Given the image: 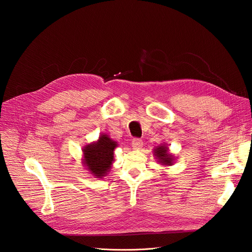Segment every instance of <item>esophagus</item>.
<instances>
[{
	"instance_id": "34e87169",
	"label": "esophagus",
	"mask_w": 252,
	"mask_h": 252,
	"mask_svg": "<svg viewBox=\"0 0 252 252\" xmlns=\"http://www.w3.org/2000/svg\"><path fill=\"white\" fill-rule=\"evenodd\" d=\"M143 146V141L141 138H133L132 140V147L134 149H141Z\"/></svg>"
}]
</instances>
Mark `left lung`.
<instances>
[{"label": "left lung", "instance_id": "8db88e82", "mask_svg": "<svg viewBox=\"0 0 252 252\" xmlns=\"http://www.w3.org/2000/svg\"><path fill=\"white\" fill-rule=\"evenodd\" d=\"M155 156H157L159 159V162L163 164H171L172 163V155L168 153V148L165 146H159L155 149Z\"/></svg>", "mask_w": 252, "mask_h": 252}]
</instances>
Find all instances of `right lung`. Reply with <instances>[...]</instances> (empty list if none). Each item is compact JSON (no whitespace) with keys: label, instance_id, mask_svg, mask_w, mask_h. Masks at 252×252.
<instances>
[{"label":"right lung","instance_id":"1","mask_svg":"<svg viewBox=\"0 0 252 252\" xmlns=\"http://www.w3.org/2000/svg\"><path fill=\"white\" fill-rule=\"evenodd\" d=\"M117 143L108 135L99 136L98 141L84 147V164L93 175L101 178L107 174L114 160V149Z\"/></svg>","mask_w":252,"mask_h":252}]
</instances>
